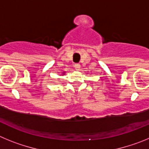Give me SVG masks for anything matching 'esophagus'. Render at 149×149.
<instances>
[{"mask_svg": "<svg viewBox=\"0 0 149 149\" xmlns=\"http://www.w3.org/2000/svg\"><path fill=\"white\" fill-rule=\"evenodd\" d=\"M74 68L76 70H79L80 69V65L79 63H76L74 65Z\"/></svg>", "mask_w": 149, "mask_h": 149, "instance_id": "34e87169", "label": "esophagus"}]
</instances>
